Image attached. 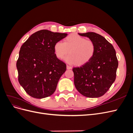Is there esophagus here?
Here are the masks:
<instances>
[{
    "instance_id": "obj_1",
    "label": "esophagus",
    "mask_w": 133,
    "mask_h": 133,
    "mask_svg": "<svg viewBox=\"0 0 133 133\" xmlns=\"http://www.w3.org/2000/svg\"><path fill=\"white\" fill-rule=\"evenodd\" d=\"M66 68H67V69H71L72 68H71V66L67 65H66Z\"/></svg>"
}]
</instances>
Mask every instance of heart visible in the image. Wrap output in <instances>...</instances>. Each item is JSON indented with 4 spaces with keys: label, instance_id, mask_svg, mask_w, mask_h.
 <instances>
[{
    "label": "heart",
    "instance_id": "heart-1",
    "mask_svg": "<svg viewBox=\"0 0 133 133\" xmlns=\"http://www.w3.org/2000/svg\"><path fill=\"white\" fill-rule=\"evenodd\" d=\"M54 53L58 59L65 58V61L70 64L83 65L89 62L93 58L96 51L94 42L87 40L76 34H71L64 40L54 44Z\"/></svg>",
    "mask_w": 133,
    "mask_h": 133
}]
</instances>
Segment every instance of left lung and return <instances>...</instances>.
<instances>
[{"label":"left lung","instance_id":"8db88e82","mask_svg":"<svg viewBox=\"0 0 133 133\" xmlns=\"http://www.w3.org/2000/svg\"><path fill=\"white\" fill-rule=\"evenodd\" d=\"M89 38L96 46L95 55L90 61L74 67V85L83 95L98 98L105 94L116 79L118 61L113 46L103 36L94 32L78 33Z\"/></svg>","mask_w":133,"mask_h":133}]
</instances>
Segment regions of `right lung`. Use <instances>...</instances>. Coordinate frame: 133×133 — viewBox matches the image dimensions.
<instances>
[{
	"instance_id": "add662e5",
	"label": "right lung",
	"mask_w": 133,
	"mask_h": 133,
	"mask_svg": "<svg viewBox=\"0 0 133 133\" xmlns=\"http://www.w3.org/2000/svg\"><path fill=\"white\" fill-rule=\"evenodd\" d=\"M66 36V33L41 30L22 45L17 62L18 81L31 97L44 98L55 91L66 65L56 57L54 46Z\"/></svg>"
}]
</instances>
